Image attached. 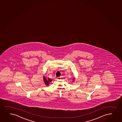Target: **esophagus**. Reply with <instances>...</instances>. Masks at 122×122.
Wrapping results in <instances>:
<instances>
[{"instance_id": "esophagus-1", "label": "esophagus", "mask_w": 122, "mask_h": 122, "mask_svg": "<svg viewBox=\"0 0 122 122\" xmlns=\"http://www.w3.org/2000/svg\"><path fill=\"white\" fill-rule=\"evenodd\" d=\"M57 79V80H60V79H61V77H58Z\"/></svg>"}]
</instances>
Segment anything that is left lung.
Listing matches in <instances>:
<instances>
[{
  "instance_id": "1",
  "label": "left lung",
  "mask_w": 122,
  "mask_h": 122,
  "mask_svg": "<svg viewBox=\"0 0 122 122\" xmlns=\"http://www.w3.org/2000/svg\"><path fill=\"white\" fill-rule=\"evenodd\" d=\"M74 79H73V80H74Z\"/></svg>"
}]
</instances>
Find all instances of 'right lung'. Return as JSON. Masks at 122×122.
<instances>
[{
  "label": "right lung",
  "mask_w": 122,
  "mask_h": 122,
  "mask_svg": "<svg viewBox=\"0 0 122 122\" xmlns=\"http://www.w3.org/2000/svg\"><path fill=\"white\" fill-rule=\"evenodd\" d=\"M43 79H44V82L45 83V84L46 85V86H48L49 85V83H50V82L52 81V80L50 78H48L47 79L45 76H44V77H43Z\"/></svg>",
  "instance_id": "obj_1"
}]
</instances>
